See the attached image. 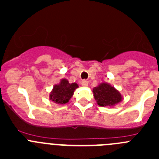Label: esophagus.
Wrapping results in <instances>:
<instances>
[{
	"label": "esophagus",
	"mask_w": 159,
	"mask_h": 159,
	"mask_svg": "<svg viewBox=\"0 0 159 159\" xmlns=\"http://www.w3.org/2000/svg\"><path fill=\"white\" fill-rule=\"evenodd\" d=\"M83 87H88V81L87 80H83L82 83H81Z\"/></svg>",
	"instance_id": "34e87169"
}]
</instances>
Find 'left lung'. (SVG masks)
Listing matches in <instances>:
<instances>
[{
  "label": "left lung",
  "mask_w": 159,
  "mask_h": 159,
  "mask_svg": "<svg viewBox=\"0 0 159 159\" xmlns=\"http://www.w3.org/2000/svg\"><path fill=\"white\" fill-rule=\"evenodd\" d=\"M92 92L97 104L100 107H113L123 100L120 92L107 83H101Z\"/></svg>",
  "instance_id": "left-lung-1"
}]
</instances>
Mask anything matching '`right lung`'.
<instances>
[{
  "label": "right lung",
  "mask_w": 159,
  "mask_h": 159,
  "mask_svg": "<svg viewBox=\"0 0 159 159\" xmlns=\"http://www.w3.org/2000/svg\"><path fill=\"white\" fill-rule=\"evenodd\" d=\"M78 88L76 83L70 84L67 79H62L58 84L54 85L49 95V99L57 104H65L69 102L75 90Z\"/></svg>",
  "instance_id": "1"
}]
</instances>
